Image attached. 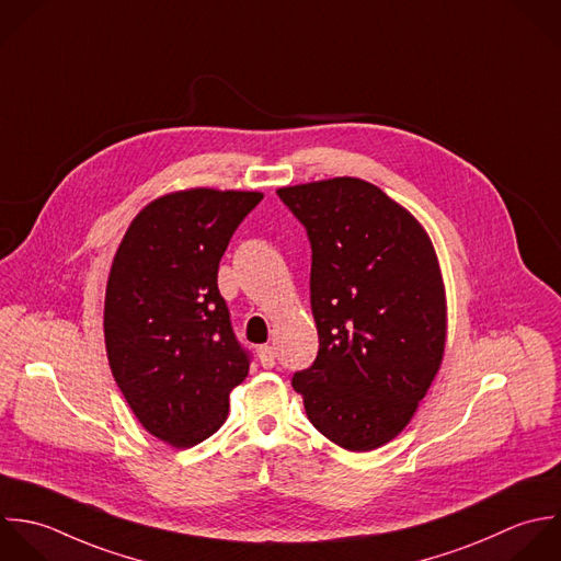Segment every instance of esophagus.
<instances>
[{"mask_svg":"<svg viewBox=\"0 0 561 561\" xmlns=\"http://www.w3.org/2000/svg\"><path fill=\"white\" fill-rule=\"evenodd\" d=\"M257 358H260V363H262L264 369H273V365H275V352H273L271 345H260V347H257Z\"/></svg>","mask_w":561,"mask_h":561,"instance_id":"1","label":"esophagus"}]
</instances>
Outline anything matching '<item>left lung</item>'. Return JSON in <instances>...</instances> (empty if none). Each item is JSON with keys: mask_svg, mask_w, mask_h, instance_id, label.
I'll return each instance as SVG.
<instances>
[{"mask_svg": "<svg viewBox=\"0 0 561 561\" xmlns=\"http://www.w3.org/2000/svg\"><path fill=\"white\" fill-rule=\"evenodd\" d=\"M304 225L319 352L295 371L312 426L367 453L404 431L446 345V297L420 222L380 187L330 179L277 190Z\"/></svg>", "mask_w": 561, "mask_h": 561, "instance_id": "left-lung-1", "label": "left lung"}]
</instances>
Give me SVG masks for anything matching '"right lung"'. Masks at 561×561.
I'll list each match as a JSON object with an SVG mask.
<instances>
[{
    "instance_id": "obj_1",
    "label": "right lung",
    "mask_w": 561,
    "mask_h": 561,
    "mask_svg": "<svg viewBox=\"0 0 561 561\" xmlns=\"http://www.w3.org/2000/svg\"><path fill=\"white\" fill-rule=\"evenodd\" d=\"M260 192L187 190L130 222L108 273L104 341L141 426L174 448L214 435L251 365L218 290V264Z\"/></svg>"
}]
</instances>
